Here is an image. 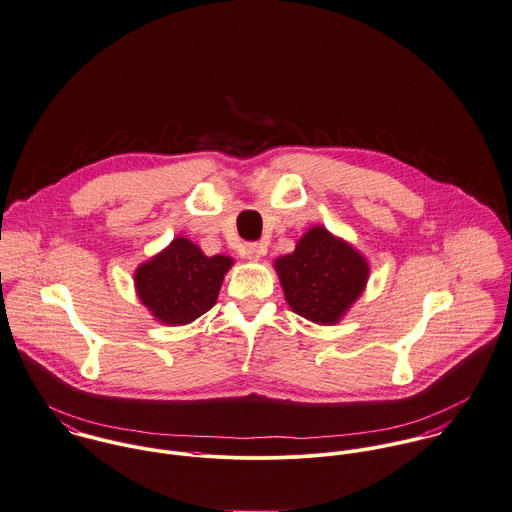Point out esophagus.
I'll use <instances>...</instances> for the list:
<instances>
[{"label":"esophagus","mask_w":512,"mask_h":512,"mask_svg":"<svg viewBox=\"0 0 512 512\" xmlns=\"http://www.w3.org/2000/svg\"><path fill=\"white\" fill-rule=\"evenodd\" d=\"M243 257L247 259H259L267 253V245L265 243H257V241H251V243H245L243 245Z\"/></svg>","instance_id":"1"}]
</instances>
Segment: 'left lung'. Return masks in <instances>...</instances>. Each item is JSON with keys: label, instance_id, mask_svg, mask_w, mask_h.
Segmentation results:
<instances>
[{"label": "left lung", "instance_id": "1", "mask_svg": "<svg viewBox=\"0 0 512 512\" xmlns=\"http://www.w3.org/2000/svg\"><path fill=\"white\" fill-rule=\"evenodd\" d=\"M284 298L302 318L316 324H336L363 292L369 267L347 243L324 228H312L294 253L275 263Z\"/></svg>", "mask_w": 512, "mask_h": 512}]
</instances>
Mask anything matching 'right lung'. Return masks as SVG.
Returning a JSON list of instances; mask_svg holds the SVG:
<instances>
[{
	"instance_id": "obj_1",
	"label": "right lung",
	"mask_w": 512,
	"mask_h": 512,
	"mask_svg": "<svg viewBox=\"0 0 512 512\" xmlns=\"http://www.w3.org/2000/svg\"><path fill=\"white\" fill-rule=\"evenodd\" d=\"M231 265L229 257H208L186 237H176L169 249L137 269V294L159 322L190 324L216 304Z\"/></svg>"
}]
</instances>
